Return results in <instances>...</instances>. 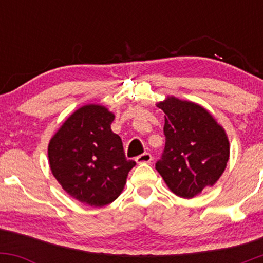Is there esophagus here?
I'll list each match as a JSON object with an SVG mask.
<instances>
[{
    "label": "esophagus",
    "mask_w": 263,
    "mask_h": 263,
    "mask_svg": "<svg viewBox=\"0 0 263 263\" xmlns=\"http://www.w3.org/2000/svg\"><path fill=\"white\" fill-rule=\"evenodd\" d=\"M135 161L137 162L138 164H141V163H151V161H152V156H151L149 153H143V155L136 157Z\"/></svg>",
    "instance_id": "obj_1"
}]
</instances>
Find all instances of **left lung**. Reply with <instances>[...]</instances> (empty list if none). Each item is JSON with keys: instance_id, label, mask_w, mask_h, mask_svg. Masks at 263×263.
<instances>
[{"instance_id": "1", "label": "left lung", "mask_w": 263, "mask_h": 263, "mask_svg": "<svg viewBox=\"0 0 263 263\" xmlns=\"http://www.w3.org/2000/svg\"><path fill=\"white\" fill-rule=\"evenodd\" d=\"M157 107L165 114V147L156 170L178 197H197L224 173L230 157L226 131L197 102L167 96Z\"/></svg>"}]
</instances>
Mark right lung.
I'll list each match as a JSON object with an SVG mask.
<instances>
[{"mask_svg": "<svg viewBox=\"0 0 263 263\" xmlns=\"http://www.w3.org/2000/svg\"><path fill=\"white\" fill-rule=\"evenodd\" d=\"M115 114L87 104L63 122L48 144L49 167L62 188L80 203L100 208L119 198L135 161L111 131Z\"/></svg>", "mask_w": 263, "mask_h": 263, "instance_id": "right-lung-1", "label": "right lung"}]
</instances>
